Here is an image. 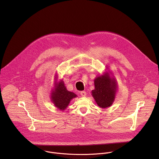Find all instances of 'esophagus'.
<instances>
[{
	"label": "esophagus",
	"mask_w": 159,
	"mask_h": 159,
	"mask_svg": "<svg viewBox=\"0 0 159 159\" xmlns=\"http://www.w3.org/2000/svg\"><path fill=\"white\" fill-rule=\"evenodd\" d=\"M80 94L81 96L85 97V96H86V92H85V91H81V92L80 93Z\"/></svg>",
	"instance_id": "34e87169"
}]
</instances>
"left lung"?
<instances>
[{"instance_id":"obj_1","label":"left lung","mask_w":159,"mask_h":159,"mask_svg":"<svg viewBox=\"0 0 159 159\" xmlns=\"http://www.w3.org/2000/svg\"><path fill=\"white\" fill-rule=\"evenodd\" d=\"M94 87L92 96L97 104L102 108L111 106L115 99L117 90L115 79L111 77L108 72H105L94 79Z\"/></svg>"}]
</instances>
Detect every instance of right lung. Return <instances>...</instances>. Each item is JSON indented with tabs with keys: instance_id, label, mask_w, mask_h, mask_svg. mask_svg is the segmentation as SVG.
<instances>
[{
	"instance_id": "1",
	"label": "right lung",
	"mask_w": 159,
	"mask_h": 159,
	"mask_svg": "<svg viewBox=\"0 0 159 159\" xmlns=\"http://www.w3.org/2000/svg\"><path fill=\"white\" fill-rule=\"evenodd\" d=\"M54 85L55 89L52 90L51 93V100L55 107L60 110L63 111L69 106L70 101L77 96L75 93L66 90L64 82L62 80L58 82L56 80Z\"/></svg>"
}]
</instances>
